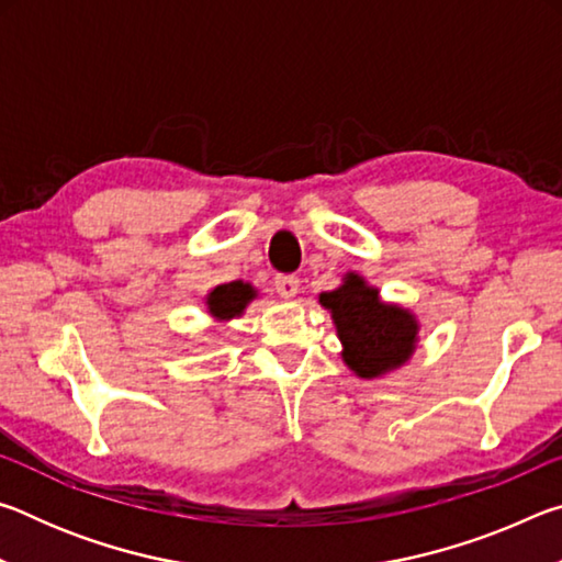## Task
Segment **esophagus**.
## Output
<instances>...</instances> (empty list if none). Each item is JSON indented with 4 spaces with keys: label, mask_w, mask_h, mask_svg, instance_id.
I'll list each match as a JSON object with an SVG mask.
<instances>
[{
    "label": "esophagus",
    "mask_w": 562,
    "mask_h": 562,
    "mask_svg": "<svg viewBox=\"0 0 562 562\" xmlns=\"http://www.w3.org/2000/svg\"><path fill=\"white\" fill-rule=\"evenodd\" d=\"M274 290H278L280 297L290 300V297H294V294H297L300 280L294 278V274H278V278H274Z\"/></svg>",
    "instance_id": "obj_1"
}]
</instances>
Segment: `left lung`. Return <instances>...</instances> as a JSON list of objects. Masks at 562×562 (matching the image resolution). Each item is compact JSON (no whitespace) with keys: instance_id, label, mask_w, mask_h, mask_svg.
Returning a JSON list of instances; mask_svg holds the SVG:
<instances>
[{"instance_id":"1","label":"left lung","mask_w":562,"mask_h":562,"mask_svg":"<svg viewBox=\"0 0 562 562\" xmlns=\"http://www.w3.org/2000/svg\"><path fill=\"white\" fill-rule=\"evenodd\" d=\"M319 304L331 312L345 347L341 357L357 376H382L414 355L418 325L412 312L384 304L359 274L349 272L341 288L322 292Z\"/></svg>"}]
</instances>
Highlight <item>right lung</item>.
<instances>
[{
  "instance_id": "right-lung-1",
  "label": "right lung",
  "mask_w": 562,
  "mask_h": 562,
  "mask_svg": "<svg viewBox=\"0 0 562 562\" xmlns=\"http://www.w3.org/2000/svg\"><path fill=\"white\" fill-rule=\"evenodd\" d=\"M255 297V290L247 282H227L217 284V288L207 294V310L217 319H233L243 315L245 304Z\"/></svg>"
}]
</instances>
